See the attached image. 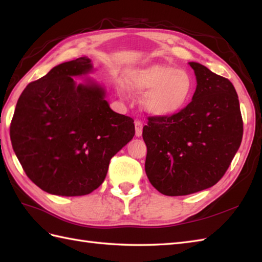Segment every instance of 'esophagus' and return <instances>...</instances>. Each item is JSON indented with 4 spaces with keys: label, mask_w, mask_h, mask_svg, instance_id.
I'll use <instances>...</instances> for the list:
<instances>
[{
    "label": "esophagus",
    "mask_w": 262,
    "mask_h": 262,
    "mask_svg": "<svg viewBox=\"0 0 262 262\" xmlns=\"http://www.w3.org/2000/svg\"><path fill=\"white\" fill-rule=\"evenodd\" d=\"M143 133V122L141 120H135V135L141 137Z\"/></svg>",
    "instance_id": "34e87169"
}]
</instances>
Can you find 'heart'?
Masks as SVG:
<instances>
[{
    "label": "heart",
    "mask_w": 262,
    "mask_h": 262,
    "mask_svg": "<svg viewBox=\"0 0 262 262\" xmlns=\"http://www.w3.org/2000/svg\"><path fill=\"white\" fill-rule=\"evenodd\" d=\"M127 85L137 93L145 92L142 105L149 115L169 116L185 108L193 94L194 83L185 70L154 65L128 75Z\"/></svg>",
    "instance_id": "1"
}]
</instances>
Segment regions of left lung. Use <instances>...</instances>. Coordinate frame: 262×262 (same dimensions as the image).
Listing matches in <instances>:
<instances>
[{
  "label": "left lung",
  "mask_w": 262,
  "mask_h": 262,
  "mask_svg": "<svg viewBox=\"0 0 262 262\" xmlns=\"http://www.w3.org/2000/svg\"><path fill=\"white\" fill-rule=\"evenodd\" d=\"M197 80L191 102L143 127L145 172L165 196H185L219 182L241 145L243 120L232 83L190 62Z\"/></svg>",
  "instance_id": "1"
}]
</instances>
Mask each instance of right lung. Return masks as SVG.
<instances>
[{
    "label": "right lung",
    "instance_id": "obj_1",
    "mask_svg": "<svg viewBox=\"0 0 262 262\" xmlns=\"http://www.w3.org/2000/svg\"><path fill=\"white\" fill-rule=\"evenodd\" d=\"M92 71L80 57L55 66L26 86L10 126L13 151L43 191L83 196L101 185L111 158L135 135L134 120L117 114L97 83L73 76Z\"/></svg>",
    "mask_w": 262,
    "mask_h": 262
}]
</instances>
